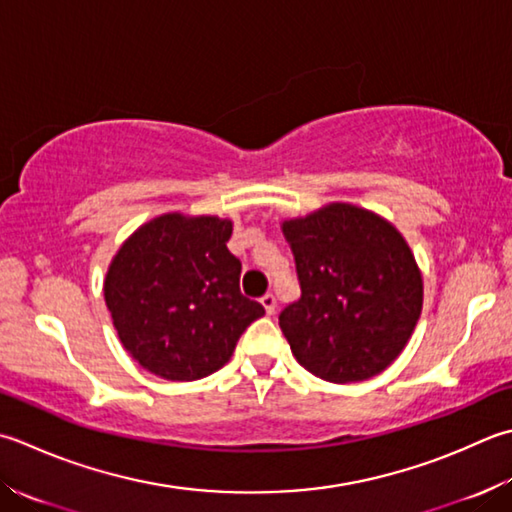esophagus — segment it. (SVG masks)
Returning a JSON list of instances; mask_svg holds the SVG:
<instances>
[{
	"mask_svg": "<svg viewBox=\"0 0 512 512\" xmlns=\"http://www.w3.org/2000/svg\"><path fill=\"white\" fill-rule=\"evenodd\" d=\"M259 304L264 306V310H266L268 315H273V313H275V308H277V299H275V295L266 293L262 299H259Z\"/></svg>",
	"mask_w": 512,
	"mask_h": 512,
	"instance_id": "obj_1",
	"label": "esophagus"
}]
</instances>
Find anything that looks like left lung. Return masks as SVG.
I'll return each mask as SVG.
<instances>
[{
	"label": "left lung",
	"mask_w": 512,
	"mask_h": 512,
	"mask_svg": "<svg viewBox=\"0 0 512 512\" xmlns=\"http://www.w3.org/2000/svg\"><path fill=\"white\" fill-rule=\"evenodd\" d=\"M302 297L279 315L299 364L333 384L395 362L422 315L424 279L399 230L373 210L330 202L282 222Z\"/></svg>",
	"instance_id": "obj_1"
}]
</instances>
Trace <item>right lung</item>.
<instances>
[{
  "instance_id": "obj_1",
  "label": "right lung",
  "mask_w": 512,
  "mask_h": 512,
  "mask_svg": "<svg viewBox=\"0 0 512 512\" xmlns=\"http://www.w3.org/2000/svg\"><path fill=\"white\" fill-rule=\"evenodd\" d=\"M233 222L164 213L139 226L106 270L104 299L122 346L168 382L222 368L264 306L239 293Z\"/></svg>"
}]
</instances>
